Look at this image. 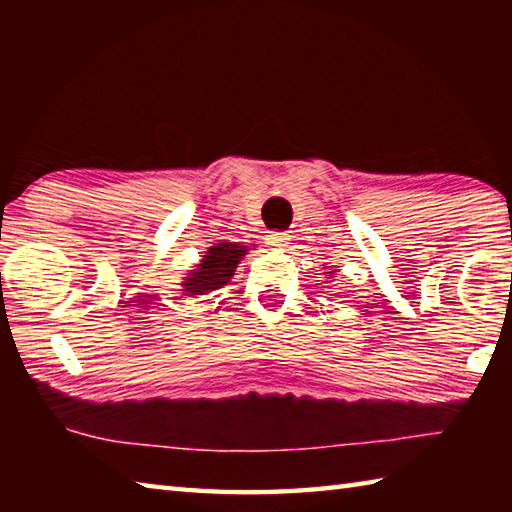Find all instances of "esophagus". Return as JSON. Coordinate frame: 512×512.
Instances as JSON below:
<instances>
[{"label":"esophagus","instance_id":"esophagus-1","mask_svg":"<svg viewBox=\"0 0 512 512\" xmlns=\"http://www.w3.org/2000/svg\"><path fill=\"white\" fill-rule=\"evenodd\" d=\"M288 239H290V235H288V233L273 231V233H268V235H266V244H268V246H275V248H281V246H286V244H288Z\"/></svg>","mask_w":512,"mask_h":512}]
</instances>
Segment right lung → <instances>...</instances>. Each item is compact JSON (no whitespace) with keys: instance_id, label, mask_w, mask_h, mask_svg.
<instances>
[{"instance_id":"right-lung-1","label":"right lung","mask_w":512,"mask_h":512,"mask_svg":"<svg viewBox=\"0 0 512 512\" xmlns=\"http://www.w3.org/2000/svg\"><path fill=\"white\" fill-rule=\"evenodd\" d=\"M248 246H239L237 242L215 244L206 255H202L200 264L195 266L189 277H184L182 288L189 295H206V292L226 286L233 279L237 264L242 262Z\"/></svg>"}]
</instances>
